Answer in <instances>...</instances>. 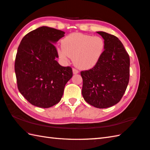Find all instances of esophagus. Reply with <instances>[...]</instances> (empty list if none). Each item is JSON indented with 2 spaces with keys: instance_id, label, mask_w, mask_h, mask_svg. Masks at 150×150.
Returning <instances> with one entry per match:
<instances>
[{
  "instance_id": "34e87169",
  "label": "esophagus",
  "mask_w": 150,
  "mask_h": 150,
  "mask_svg": "<svg viewBox=\"0 0 150 150\" xmlns=\"http://www.w3.org/2000/svg\"><path fill=\"white\" fill-rule=\"evenodd\" d=\"M73 74H77V73H79V70L75 68H73Z\"/></svg>"
}]
</instances>
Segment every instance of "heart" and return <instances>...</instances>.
Masks as SVG:
<instances>
[{
    "mask_svg": "<svg viewBox=\"0 0 150 150\" xmlns=\"http://www.w3.org/2000/svg\"><path fill=\"white\" fill-rule=\"evenodd\" d=\"M58 55L63 60L73 58V63L82 69H90L100 61L105 50V40L100 36L74 32L62 40Z\"/></svg>",
    "mask_w": 150,
    "mask_h": 150,
    "instance_id": "obj_1",
    "label": "heart"
}]
</instances>
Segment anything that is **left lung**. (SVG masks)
Here are the masks:
<instances>
[{"instance_id":"1","label":"left lung","mask_w":150,"mask_h":150,"mask_svg":"<svg viewBox=\"0 0 150 150\" xmlns=\"http://www.w3.org/2000/svg\"><path fill=\"white\" fill-rule=\"evenodd\" d=\"M105 40V50L93 68L81 72L84 100L96 108L113 106L121 100L129 81L130 58L116 36L97 32Z\"/></svg>"}]
</instances>
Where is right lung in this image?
<instances>
[{"mask_svg":"<svg viewBox=\"0 0 150 150\" xmlns=\"http://www.w3.org/2000/svg\"><path fill=\"white\" fill-rule=\"evenodd\" d=\"M65 32L41 26L23 37L15 60L17 88L30 104L49 108L57 104L73 76L71 67L60 66L54 43Z\"/></svg>","mask_w":150,"mask_h":150,"instance_id":"right-lung-1","label":"right lung"}]
</instances>
